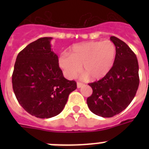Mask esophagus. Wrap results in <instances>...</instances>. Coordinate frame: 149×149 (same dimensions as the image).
Instances as JSON below:
<instances>
[{"mask_svg":"<svg viewBox=\"0 0 149 149\" xmlns=\"http://www.w3.org/2000/svg\"><path fill=\"white\" fill-rule=\"evenodd\" d=\"M77 88H81L82 86H84V84H82V83H79V82H77Z\"/></svg>","mask_w":149,"mask_h":149,"instance_id":"1","label":"esophagus"}]
</instances>
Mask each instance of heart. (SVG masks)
<instances>
[{
	"mask_svg": "<svg viewBox=\"0 0 149 149\" xmlns=\"http://www.w3.org/2000/svg\"><path fill=\"white\" fill-rule=\"evenodd\" d=\"M117 49L111 41H93L73 45L70 55L58 57L59 67L68 79H73L81 70L84 77L99 80L111 72L115 63Z\"/></svg>",
	"mask_w": 149,
	"mask_h": 149,
	"instance_id": "obj_1",
	"label": "heart"
}]
</instances>
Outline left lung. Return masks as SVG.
<instances>
[{
  "label": "left lung",
  "instance_id": "1",
  "mask_svg": "<svg viewBox=\"0 0 149 149\" xmlns=\"http://www.w3.org/2000/svg\"><path fill=\"white\" fill-rule=\"evenodd\" d=\"M110 39L117 49L115 63L106 77L89 84L93 93L86 100L89 109L103 118L124 111L134 99L139 85V63L134 52L117 37Z\"/></svg>",
  "mask_w": 149,
  "mask_h": 149
}]
</instances>
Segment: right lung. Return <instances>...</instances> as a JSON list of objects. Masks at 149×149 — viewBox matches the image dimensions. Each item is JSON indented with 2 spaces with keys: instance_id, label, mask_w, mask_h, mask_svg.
<instances>
[{
  "instance_id": "add662e5",
  "label": "right lung",
  "mask_w": 149,
  "mask_h": 149,
  "mask_svg": "<svg viewBox=\"0 0 149 149\" xmlns=\"http://www.w3.org/2000/svg\"><path fill=\"white\" fill-rule=\"evenodd\" d=\"M52 39L38 38L20 52L12 74L13 91L18 103L39 118L58 115L70 93L77 89L74 80L63 77L58 56L52 51Z\"/></svg>"
}]
</instances>
